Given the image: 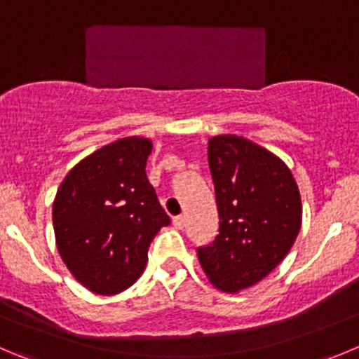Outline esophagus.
<instances>
[{"label":"esophagus","mask_w":359,"mask_h":359,"mask_svg":"<svg viewBox=\"0 0 359 359\" xmlns=\"http://www.w3.org/2000/svg\"><path fill=\"white\" fill-rule=\"evenodd\" d=\"M173 225H175V229L182 230L184 226H186V217H184V216H175V217H173Z\"/></svg>","instance_id":"obj_1"}]
</instances>
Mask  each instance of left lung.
Instances as JSON below:
<instances>
[{"instance_id": "left-lung-1", "label": "left lung", "mask_w": 359, "mask_h": 359, "mask_svg": "<svg viewBox=\"0 0 359 359\" xmlns=\"http://www.w3.org/2000/svg\"><path fill=\"white\" fill-rule=\"evenodd\" d=\"M219 233L198 248L203 273L216 289L239 292L267 276L292 248L303 219L296 179L264 147L236 136L209 140Z\"/></svg>"}]
</instances>
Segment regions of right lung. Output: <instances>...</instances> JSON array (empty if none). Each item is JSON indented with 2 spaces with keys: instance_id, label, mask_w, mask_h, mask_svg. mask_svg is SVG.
<instances>
[{
  "instance_id": "obj_1",
  "label": "right lung",
  "mask_w": 359,
  "mask_h": 359,
  "mask_svg": "<svg viewBox=\"0 0 359 359\" xmlns=\"http://www.w3.org/2000/svg\"><path fill=\"white\" fill-rule=\"evenodd\" d=\"M152 142L129 136L79 161L53 203L56 246L93 294L113 296L142 276L149 246L170 217L147 179Z\"/></svg>"
}]
</instances>
